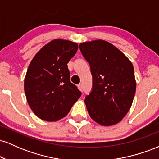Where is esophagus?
Segmentation results:
<instances>
[{
    "mask_svg": "<svg viewBox=\"0 0 159 159\" xmlns=\"http://www.w3.org/2000/svg\"><path fill=\"white\" fill-rule=\"evenodd\" d=\"M78 89H79V90L81 91V92H83V91H84V87H83V84H78Z\"/></svg>",
    "mask_w": 159,
    "mask_h": 159,
    "instance_id": "esophagus-1",
    "label": "esophagus"
}]
</instances>
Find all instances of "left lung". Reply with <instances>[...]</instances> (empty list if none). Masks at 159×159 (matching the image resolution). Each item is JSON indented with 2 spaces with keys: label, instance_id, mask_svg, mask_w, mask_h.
Returning a JSON list of instances; mask_svg holds the SVG:
<instances>
[{
  "label": "left lung",
  "instance_id": "8db88e82",
  "mask_svg": "<svg viewBox=\"0 0 159 159\" xmlns=\"http://www.w3.org/2000/svg\"><path fill=\"white\" fill-rule=\"evenodd\" d=\"M79 48L93 76L92 90L84 99L90 117L105 126L118 123L130 109L135 94L132 62L102 39L81 43Z\"/></svg>",
  "mask_w": 159,
  "mask_h": 159
}]
</instances>
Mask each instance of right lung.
I'll return each mask as SVG.
<instances>
[{
  "label": "right lung",
  "mask_w": 159,
  "mask_h": 159,
  "mask_svg": "<svg viewBox=\"0 0 159 159\" xmlns=\"http://www.w3.org/2000/svg\"><path fill=\"white\" fill-rule=\"evenodd\" d=\"M77 43L54 39L34 56L27 69L25 92L31 110L45 121H57L66 116L81 96L71 83L67 63L77 52Z\"/></svg>",
  "instance_id": "add662e5"
}]
</instances>
